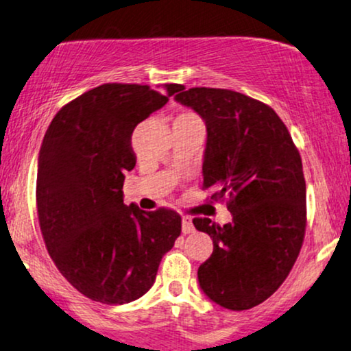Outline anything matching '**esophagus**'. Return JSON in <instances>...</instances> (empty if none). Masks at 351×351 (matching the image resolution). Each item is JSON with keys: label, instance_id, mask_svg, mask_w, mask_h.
Wrapping results in <instances>:
<instances>
[{"label": "esophagus", "instance_id": "1", "mask_svg": "<svg viewBox=\"0 0 351 351\" xmlns=\"http://www.w3.org/2000/svg\"><path fill=\"white\" fill-rule=\"evenodd\" d=\"M181 231H183V234H189V232L195 231V226H193L191 217H188V216L181 217Z\"/></svg>", "mask_w": 351, "mask_h": 351}]
</instances>
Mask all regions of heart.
<instances>
[{"mask_svg": "<svg viewBox=\"0 0 351 351\" xmlns=\"http://www.w3.org/2000/svg\"><path fill=\"white\" fill-rule=\"evenodd\" d=\"M176 120H199L198 115L193 114V112H183V114H180L176 117Z\"/></svg>", "mask_w": 351, "mask_h": 351, "instance_id": "obj_1", "label": "heart"}]
</instances>
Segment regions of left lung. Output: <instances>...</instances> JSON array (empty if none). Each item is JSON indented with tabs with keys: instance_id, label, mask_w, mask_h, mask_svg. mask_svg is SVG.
<instances>
[{
	"instance_id": "obj_1",
	"label": "left lung",
	"mask_w": 351,
	"mask_h": 351,
	"mask_svg": "<svg viewBox=\"0 0 351 351\" xmlns=\"http://www.w3.org/2000/svg\"><path fill=\"white\" fill-rule=\"evenodd\" d=\"M176 102L206 123L203 189L228 199L231 223L195 217L213 239V254L198 269L199 287L221 307L263 304L287 279L307 226L300 153L271 107L228 88L184 87Z\"/></svg>"
}]
</instances>
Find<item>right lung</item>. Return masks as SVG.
Returning <instances> with one entry per match:
<instances>
[{
  "label": "right lung",
  "mask_w": 351,
  "mask_h": 351,
  "mask_svg": "<svg viewBox=\"0 0 351 351\" xmlns=\"http://www.w3.org/2000/svg\"><path fill=\"white\" fill-rule=\"evenodd\" d=\"M163 88L104 84L84 92L56 114L39 150L36 204L47 252L80 293L102 304L150 291L181 234L173 209L123 203L125 173L136 163L135 127L183 86Z\"/></svg>",
  "instance_id": "right-lung-1"
}]
</instances>
